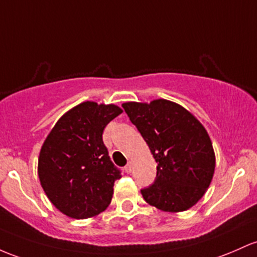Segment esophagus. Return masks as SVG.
<instances>
[{
    "label": "esophagus",
    "mask_w": 257,
    "mask_h": 257,
    "mask_svg": "<svg viewBox=\"0 0 257 257\" xmlns=\"http://www.w3.org/2000/svg\"><path fill=\"white\" fill-rule=\"evenodd\" d=\"M132 170H133V163H132V162H129L128 165H126L125 167H124V171H125L126 173H131Z\"/></svg>",
    "instance_id": "1"
}]
</instances>
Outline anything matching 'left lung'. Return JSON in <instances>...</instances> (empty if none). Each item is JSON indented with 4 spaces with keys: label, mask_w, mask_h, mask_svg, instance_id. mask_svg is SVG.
I'll return each instance as SVG.
<instances>
[{
    "label": "left lung",
    "mask_w": 257,
    "mask_h": 257,
    "mask_svg": "<svg viewBox=\"0 0 257 257\" xmlns=\"http://www.w3.org/2000/svg\"><path fill=\"white\" fill-rule=\"evenodd\" d=\"M122 106L157 162L154 184L142 190L144 200L165 212L193 207L215 173V151L205 126L184 107L165 98Z\"/></svg>",
    "instance_id": "obj_1"
}]
</instances>
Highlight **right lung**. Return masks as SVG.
Instances as JSON below:
<instances>
[{
  "label": "right lung",
  "instance_id": "add662e5",
  "mask_svg": "<svg viewBox=\"0 0 257 257\" xmlns=\"http://www.w3.org/2000/svg\"><path fill=\"white\" fill-rule=\"evenodd\" d=\"M115 105L85 101L66 112L41 146L38 174L52 205L70 218L105 211L120 172L112 163L102 133L122 113Z\"/></svg>",
  "mask_w": 257,
  "mask_h": 257
}]
</instances>
